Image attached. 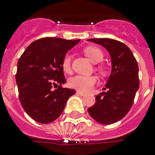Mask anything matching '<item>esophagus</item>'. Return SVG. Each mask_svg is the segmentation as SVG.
Masks as SVG:
<instances>
[{"label": "esophagus", "instance_id": "esophagus-1", "mask_svg": "<svg viewBox=\"0 0 155 155\" xmlns=\"http://www.w3.org/2000/svg\"><path fill=\"white\" fill-rule=\"evenodd\" d=\"M76 93H77L78 95H80V96H85V93L84 92H80V91H77V92H76Z\"/></svg>", "mask_w": 155, "mask_h": 155}]
</instances>
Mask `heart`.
I'll return each instance as SVG.
<instances>
[{"label": "heart", "mask_w": 155, "mask_h": 155, "mask_svg": "<svg viewBox=\"0 0 155 155\" xmlns=\"http://www.w3.org/2000/svg\"><path fill=\"white\" fill-rule=\"evenodd\" d=\"M84 53L87 57L93 63H98L103 59L104 54L99 48L95 47H87L84 49ZM62 68L66 73L71 71V56L69 54H65L62 61ZM101 71H103V68H98ZM98 82V78L95 75L84 76V75H75L68 80L69 87L75 88L81 92H89Z\"/></svg>", "instance_id": "b5f03b06"}]
</instances>
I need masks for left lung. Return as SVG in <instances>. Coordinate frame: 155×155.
<instances>
[{
    "label": "left lung",
    "instance_id": "1",
    "mask_svg": "<svg viewBox=\"0 0 155 155\" xmlns=\"http://www.w3.org/2000/svg\"><path fill=\"white\" fill-rule=\"evenodd\" d=\"M110 54L112 72L105 84L106 92L96 97L97 102L87 111L97 122L111 125L121 120L131 108L139 88L138 65L130 49L111 38H90Z\"/></svg>",
    "mask_w": 155,
    "mask_h": 155
}]
</instances>
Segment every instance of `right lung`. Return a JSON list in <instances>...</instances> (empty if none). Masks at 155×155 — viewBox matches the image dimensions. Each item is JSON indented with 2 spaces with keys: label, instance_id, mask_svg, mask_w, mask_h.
I'll return each mask as SVG.
<instances>
[{
  "label": "right lung",
  "instance_id": "1",
  "mask_svg": "<svg viewBox=\"0 0 155 155\" xmlns=\"http://www.w3.org/2000/svg\"><path fill=\"white\" fill-rule=\"evenodd\" d=\"M80 39L43 38L33 42L18 62L16 82L25 113L37 122L48 124L61 115L75 91L62 87L66 80L62 61ZM59 85L55 90L52 89Z\"/></svg>",
  "mask_w": 155,
  "mask_h": 155
}]
</instances>
